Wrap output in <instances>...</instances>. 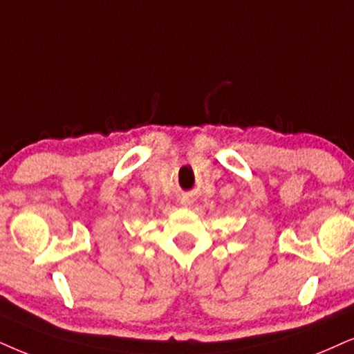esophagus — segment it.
Wrapping results in <instances>:
<instances>
[{
	"mask_svg": "<svg viewBox=\"0 0 354 354\" xmlns=\"http://www.w3.org/2000/svg\"><path fill=\"white\" fill-rule=\"evenodd\" d=\"M194 204V198L192 196H185V199H183V205H192Z\"/></svg>",
	"mask_w": 354,
	"mask_h": 354,
	"instance_id": "34e87169",
	"label": "esophagus"
}]
</instances>
